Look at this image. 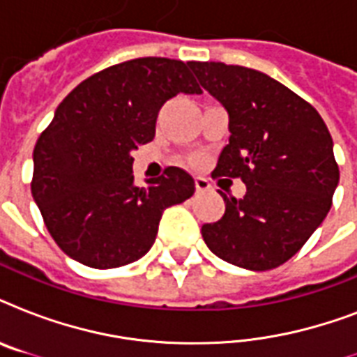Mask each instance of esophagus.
I'll return each mask as SVG.
<instances>
[{"label":"esophagus","mask_w":357,"mask_h":357,"mask_svg":"<svg viewBox=\"0 0 357 357\" xmlns=\"http://www.w3.org/2000/svg\"><path fill=\"white\" fill-rule=\"evenodd\" d=\"M195 185H196V190H198V192H206V190H209V187H211V185H209V181H207L206 178H202V176H196Z\"/></svg>","instance_id":"obj_1"}]
</instances>
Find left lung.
<instances>
[{"instance_id": "8db88e82", "label": "left lung", "mask_w": 357, "mask_h": 357, "mask_svg": "<svg viewBox=\"0 0 357 357\" xmlns=\"http://www.w3.org/2000/svg\"><path fill=\"white\" fill-rule=\"evenodd\" d=\"M200 85L229 116V142L213 176L241 178L246 195L220 192L222 218L202 226L213 254L248 271L291 259L326 218L339 167L315 107L257 70L190 63Z\"/></svg>"}]
</instances>
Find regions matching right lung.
<instances>
[{
  "instance_id": "1",
  "label": "right lung",
  "mask_w": 357,
  "mask_h": 357,
  "mask_svg": "<svg viewBox=\"0 0 357 357\" xmlns=\"http://www.w3.org/2000/svg\"><path fill=\"white\" fill-rule=\"evenodd\" d=\"M179 92H202L190 63L142 57L91 75L59 103L36 140L31 192L72 259L92 268L140 259L162 211L192 196L195 179L181 168L148 187H137L131 170V151L153 140L159 109Z\"/></svg>"
}]
</instances>
